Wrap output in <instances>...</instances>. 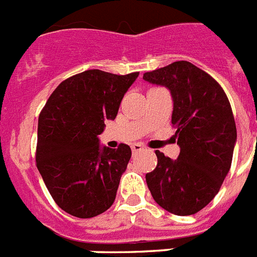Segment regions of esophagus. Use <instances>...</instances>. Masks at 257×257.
I'll list each match as a JSON object with an SVG mask.
<instances>
[{
  "label": "esophagus",
  "instance_id": "34e87169",
  "mask_svg": "<svg viewBox=\"0 0 257 257\" xmlns=\"http://www.w3.org/2000/svg\"><path fill=\"white\" fill-rule=\"evenodd\" d=\"M144 149V145L143 144H133L132 145V152L133 153H137V152H141Z\"/></svg>",
  "mask_w": 257,
  "mask_h": 257
}]
</instances>
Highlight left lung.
Wrapping results in <instances>:
<instances>
[{"mask_svg": "<svg viewBox=\"0 0 257 257\" xmlns=\"http://www.w3.org/2000/svg\"><path fill=\"white\" fill-rule=\"evenodd\" d=\"M143 78L170 89L172 124L181 148L177 160L156 150L157 166L145 176L147 185L166 211L193 215L214 199L231 168L236 125L230 101L215 79L186 60Z\"/></svg>", "mask_w": 257, "mask_h": 257, "instance_id": "8db88e82", "label": "left lung"}]
</instances>
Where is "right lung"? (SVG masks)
<instances>
[{
  "label": "right lung",
  "instance_id": "obj_1",
  "mask_svg": "<svg viewBox=\"0 0 257 257\" xmlns=\"http://www.w3.org/2000/svg\"><path fill=\"white\" fill-rule=\"evenodd\" d=\"M139 72L87 70L55 88L38 118L35 161L46 187L63 211L87 219L103 214L116 198L132 150L99 145L104 121L113 120Z\"/></svg>",
  "mask_w": 257,
  "mask_h": 257
}]
</instances>
